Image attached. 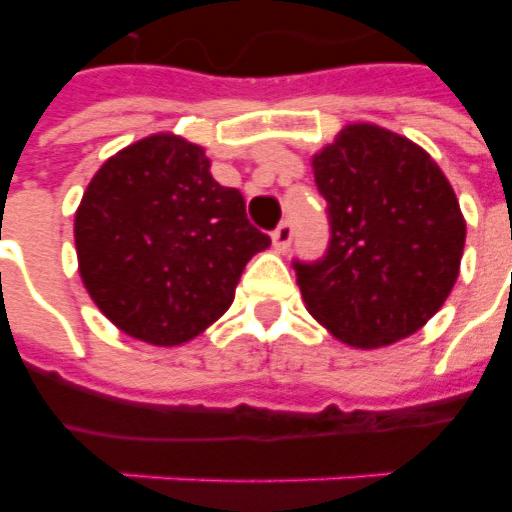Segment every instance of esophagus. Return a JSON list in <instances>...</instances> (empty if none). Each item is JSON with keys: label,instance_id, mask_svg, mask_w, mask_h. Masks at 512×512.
Listing matches in <instances>:
<instances>
[{"label": "esophagus", "instance_id": "obj_1", "mask_svg": "<svg viewBox=\"0 0 512 512\" xmlns=\"http://www.w3.org/2000/svg\"><path fill=\"white\" fill-rule=\"evenodd\" d=\"M292 236H295V231H292V223H289V220H281V223L276 225V231L271 233L276 252H287L289 244H292Z\"/></svg>", "mask_w": 512, "mask_h": 512}]
</instances>
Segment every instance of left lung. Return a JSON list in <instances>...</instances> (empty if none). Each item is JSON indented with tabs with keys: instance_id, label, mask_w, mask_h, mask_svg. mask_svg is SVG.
Segmentation results:
<instances>
[{
	"instance_id": "obj_1",
	"label": "left lung",
	"mask_w": 512,
	"mask_h": 512,
	"mask_svg": "<svg viewBox=\"0 0 512 512\" xmlns=\"http://www.w3.org/2000/svg\"><path fill=\"white\" fill-rule=\"evenodd\" d=\"M313 177L327 199L329 247L292 263L305 308L353 348L414 335L452 292L465 247L444 172L412 140L348 124L313 156Z\"/></svg>"
}]
</instances>
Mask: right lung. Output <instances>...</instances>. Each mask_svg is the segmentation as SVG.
<instances>
[{"label": "right lung", "mask_w": 512, "mask_h": 512, "mask_svg": "<svg viewBox=\"0 0 512 512\" xmlns=\"http://www.w3.org/2000/svg\"><path fill=\"white\" fill-rule=\"evenodd\" d=\"M79 273L106 319L135 340L180 345L233 303L244 265L271 239L204 148L151 135L111 156L74 220Z\"/></svg>", "instance_id": "1"}]
</instances>
